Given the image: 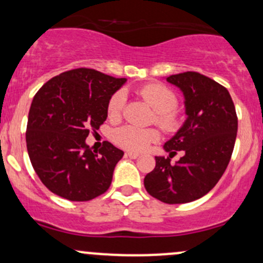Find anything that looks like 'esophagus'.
Returning <instances> with one entry per match:
<instances>
[{"label":"esophagus","instance_id":"obj_1","mask_svg":"<svg viewBox=\"0 0 263 263\" xmlns=\"http://www.w3.org/2000/svg\"><path fill=\"white\" fill-rule=\"evenodd\" d=\"M125 157L130 158V159H137V158H139V153H135V152H126Z\"/></svg>","mask_w":263,"mask_h":263}]
</instances>
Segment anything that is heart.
<instances>
[{"mask_svg": "<svg viewBox=\"0 0 263 263\" xmlns=\"http://www.w3.org/2000/svg\"><path fill=\"white\" fill-rule=\"evenodd\" d=\"M139 95L157 111V123L165 132H176L180 126L182 118L177 110L178 97L171 87L159 83L148 84L140 87ZM126 95L123 90L115 92L108 103V117L119 120L125 106ZM160 139V133L155 128H140L137 125H124L114 132V142L121 148L132 152H143Z\"/></svg>", "mask_w": 263, "mask_h": 263, "instance_id": "heart-1", "label": "heart"}]
</instances>
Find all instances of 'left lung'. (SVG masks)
Wrapping results in <instances>:
<instances>
[{
    "mask_svg": "<svg viewBox=\"0 0 263 263\" xmlns=\"http://www.w3.org/2000/svg\"><path fill=\"white\" fill-rule=\"evenodd\" d=\"M166 81L182 90L187 120L164 149L171 157L177 150L185 155L176 165L168 157H155L144 187L154 198L178 204L205 196L221 179L232 157L238 119L228 90L207 76L187 71Z\"/></svg>",
    "mask_w": 263,
    "mask_h": 263,
    "instance_id": "left-lung-1",
    "label": "left lung"
}]
</instances>
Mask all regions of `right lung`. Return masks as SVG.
<instances>
[{
  "label": "right lung",
  "mask_w": 263,
  "mask_h": 263,
  "mask_svg": "<svg viewBox=\"0 0 263 263\" xmlns=\"http://www.w3.org/2000/svg\"><path fill=\"white\" fill-rule=\"evenodd\" d=\"M126 79L94 69L69 70L44 84L29 111V157L45 187L72 202L105 193L124 152L104 142L92 151L85 143L108 118V103Z\"/></svg>",
  "instance_id": "1"
}]
</instances>
